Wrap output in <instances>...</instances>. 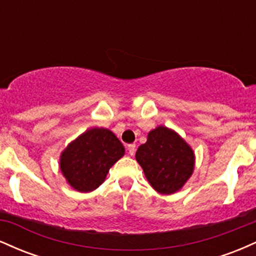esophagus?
Segmentation results:
<instances>
[{
  "label": "esophagus",
  "mask_w": 256,
  "mask_h": 256,
  "mask_svg": "<svg viewBox=\"0 0 256 256\" xmlns=\"http://www.w3.org/2000/svg\"><path fill=\"white\" fill-rule=\"evenodd\" d=\"M134 152H136V144H128V155H134Z\"/></svg>",
  "instance_id": "esophagus-1"
}]
</instances>
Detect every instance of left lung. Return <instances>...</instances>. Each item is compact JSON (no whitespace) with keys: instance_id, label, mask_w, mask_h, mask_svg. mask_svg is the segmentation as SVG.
<instances>
[{"instance_id":"8db88e82","label":"left lung","mask_w":256,"mask_h":256,"mask_svg":"<svg viewBox=\"0 0 256 256\" xmlns=\"http://www.w3.org/2000/svg\"><path fill=\"white\" fill-rule=\"evenodd\" d=\"M136 160L152 186L164 195L180 190L195 166L190 146L166 126H158L149 132L146 142L137 149Z\"/></svg>"}]
</instances>
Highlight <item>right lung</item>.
Segmentation results:
<instances>
[{
  "label": "right lung",
  "mask_w": 256,
  "mask_h": 256,
  "mask_svg": "<svg viewBox=\"0 0 256 256\" xmlns=\"http://www.w3.org/2000/svg\"><path fill=\"white\" fill-rule=\"evenodd\" d=\"M125 154L113 132L104 128L86 130L61 152L60 170L74 190L90 192L104 182L110 168Z\"/></svg>",
  "instance_id": "right-lung-1"
}]
</instances>
